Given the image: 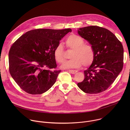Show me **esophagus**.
<instances>
[{
  "label": "esophagus",
  "instance_id": "obj_1",
  "mask_svg": "<svg viewBox=\"0 0 130 130\" xmlns=\"http://www.w3.org/2000/svg\"><path fill=\"white\" fill-rule=\"evenodd\" d=\"M69 71L72 74H75L76 72H78V71L76 70H69Z\"/></svg>",
  "mask_w": 130,
  "mask_h": 130
}]
</instances>
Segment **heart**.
Masks as SVG:
<instances>
[{
	"mask_svg": "<svg viewBox=\"0 0 130 130\" xmlns=\"http://www.w3.org/2000/svg\"><path fill=\"white\" fill-rule=\"evenodd\" d=\"M83 38L76 34L68 36L65 41L66 47L72 51L70 58L65 62L62 67L64 68H75L81 67L82 65L86 67L90 65L95 59V51L92 47L84 44ZM53 56L58 63L62 64L65 60L64 49L61 44L58 45L53 50Z\"/></svg>",
	"mask_w": 130,
	"mask_h": 130,
	"instance_id": "obj_1",
	"label": "heart"
}]
</instances>
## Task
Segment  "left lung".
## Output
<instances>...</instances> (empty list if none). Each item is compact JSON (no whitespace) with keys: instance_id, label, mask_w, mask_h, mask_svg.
<instances>
[{"instance_id":"1","label":"left lung","mask_w":130,"mask_h":130,"mask_svg":"<svg viewBox=\"0 0 130 130\" xmlns=\"http://www.w3.org/2000/svg\"><path fill=\"white\" fill-rule=\"evenodd\" d=\"M78 33L95 51L94 60L84 71L85 78L78 86L87 94L100 93L110 86L122 69V45L112 32L99 26L79 28Z\"/></svg>"}]
</instances>
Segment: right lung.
<instances>
[{
	"mask_svg": "<svg viewBox=\"0 0 130 130\" xmlns=\"http://www.w3.org/2000/svg\"><path fill=\"white\" fill-rule=\"evenodd\" d=\"M71 29H37L22 35L9 53V71L21 88L32 95H39L55 83L61 70L53 56V50Z\"/></svg>",
	"mask_w": 130,
	"mask_h": 130,
	"instance_id": "right-lung-1",
	"label": "right lung"
}]
</instances>
